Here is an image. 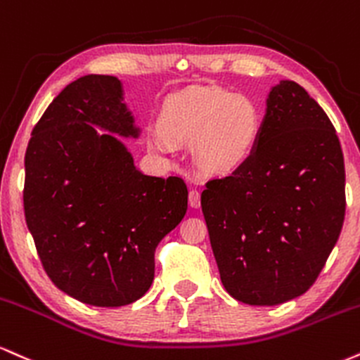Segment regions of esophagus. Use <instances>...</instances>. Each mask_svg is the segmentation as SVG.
Masks as SVG:
<instances>
[{"label":"esophagus","instance_id":"34e87169","mask_svg":"<svg viewBox=\"0 0 360 360\" xmlns=\"http://www.w3.org/2000/svg\"><path fill=\"white\" fill-rule=\"evenodd\" d=\"M188 204L193 207V209H197V207H200V192L195 188L190 190L188 193Z\"/></svg>","mask_w":360,"mask_h":360}]
</instances>
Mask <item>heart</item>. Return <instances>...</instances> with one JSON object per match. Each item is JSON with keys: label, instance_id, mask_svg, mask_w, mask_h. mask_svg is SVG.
Segmentation results:
<instances>
[{"label": "heart", "instance_id": "obj_1", "mask_svg": "<svg viewBox=\"0 0 360 360\" xmlns=\"http://www.w3.org/2000/svg\"><path fill=\"white\" fill-rule=\"evenodd\" d=\"M259 131V114L251 101L221 89H193L170 101L162 114V128L151 141L160 150L170 138L195 143V160L209 173H226L251 153Z\"/></svg>", "mask_w": 360, "mask_h": 360}]
</instances>
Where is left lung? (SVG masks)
Masks as SVG:
<instances>
[{"label": "left lung", "mask_w": 360, "mask_h": 360, "mask_svg": "<svg viewBox=\"0 0 360 360\" xmlns=\"http://www.w3.org/2000/svg\"><path fill=\"white\" fill-rule=\"evenodd\" d=\"M251 155L202 192L224 288L248 305H280L314 285L339 239L345 167L339 136L300 84L268 96Z\"/></svg>", "instance_id": "left-lung-1"}]
</instances>
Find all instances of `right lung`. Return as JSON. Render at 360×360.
<instances>
[{
	"label": "right lung",
	"mask_w": 360,
	"mask_h": 360,
	"mask_svg": "<svg viewBox=\"0 0 360 360\" xmlns=\"http://www.w3.org/2000/svg\"><path fill=\"white\" fill-rule=\"evenodd\" d=\"M92 124L138 136L116 77L74 80L35 124L25 153V221L58 290L114 308L150 290L156 246L184 219L188 190L179 176L143 175L120 139Z\"/></svg>",
	"instance_id": "right-lung-1"
}]
</instances>
